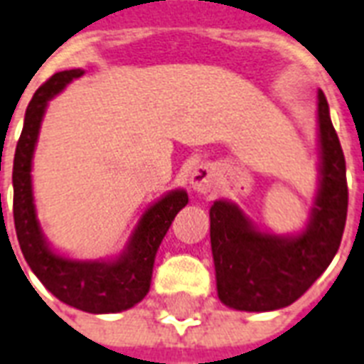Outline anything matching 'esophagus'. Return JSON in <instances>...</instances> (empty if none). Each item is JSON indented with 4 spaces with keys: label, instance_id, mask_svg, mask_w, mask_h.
<instances>
[{
    "label": "esophagus",
    "instance_id": "obj_1",
    "mask_svg": "<svg viewBox=\"0 0 364 364\" xmlns=\"http://www.w3.org/2000/svg\"><path fill=\"white\" fill-rule=\"evenodd\" d=\"M213 183H215V168L212 164H200L196 166L191 173V187L196 191V193L206 194L212 191Z\"/></svg>",
    "mask_w": 364,
    "mask_h": 364
}]
</instances>
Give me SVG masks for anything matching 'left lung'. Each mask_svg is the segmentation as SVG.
<instances>
[{
  "mask_svg": "<svg viewBox=\"0 0 364 364\" xmlns=\"http://www.w3.org/2000/svg\"><path fill=\"white\" fill-rule=\"evenodd\" d=\"M317 122L321 179L304 231L290 237L263 232L232 202L215 200L210 208L218 296L232 309L274 311L294 304L324 273L340 248L348 218L346 158L321 90Z\"/></svg>",
  "mask_w": 364,
  "mask_h": 364,
  "instance_id": "left-lung-1",
  "label": "left lung"
}]
</instances>
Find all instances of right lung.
<instances>
[{"mask_svg":"<svg viewBox=\"0 0 364 364\" xmlns=\"http://www.w3.org/2000/svg\"><path fill=\"white\" fill-rule=\"evenodd\" d=\"M82 74L80 68L53 74L28 105L13 162V218L22 256L55 298L87 313H118L146 296L158 246L188 196L177 188L154 202L139 219L126 250L110 262H76L49 248L36 215L32 156L47 102Z\"/></svg>","mask_w":364,"mask_h":364,"instance_id":"1","label":"right lung"}]
</instances>
